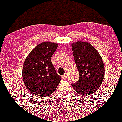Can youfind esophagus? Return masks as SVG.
I'll return each mask as SVG.
<instances>
[{"instance_id":"obj_1","label":"esophagus","mask_w":122,"mask_h":122,"mask_svg":"<svg viewBox=\"0 0 122 122\" xmlns=\"http://www.w3.org/2000/svg\"><path fill=\"white\" fill-rule=\"evenodd\" d=\"M67 73H66V74H65L64 75L62 76V79H66V78H67Z\"/></svg>"}]
</instances>
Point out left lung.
<instances>
[{
  "instance_id": "1",
  "label": "left lung",
  "mask_w": 122,
  "mask_h": 122,
  "mask_svg": "<svg viewBox=\"0 0 122 122\" xmlns=\"http://www.w3.org/2000/svg\"><path fill=\"white\" fill-rule=\"evenodd\" d=\"M73 55L79 72V80L72 84L79 94L92 95L102 83L104 77V66L97 51L87 42L72 44Z\"/></svg>"
}]
</instances>
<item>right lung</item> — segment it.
<instances>
[{
    "label": "right lung",
    "mask_w": 122,
    "mask_h": 122,
    "mask_svg": "<svg viewBox=\"0 0 122 122\" xmlns=\"http://www.w3.org/2000/svg\"><path fill=\"white\" fill-rule=\"evenodd\" d=\"M58 43L45 42L36 46L25 60L22 79L30 92L46 97L53 93L61 77L56 73L51 58Z\"/></svg>",
    "instance_id": "right-lung-1"
}]
</instances>
